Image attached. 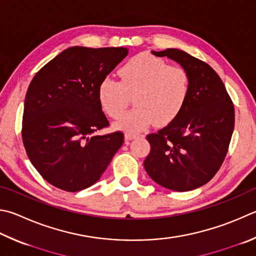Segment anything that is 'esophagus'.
I'll list each match as a JSON object with an SVG mask.
<instances>
[{"label": "esophagus", "instance_id": "obj_1", "mask_svg": "<svg viewBox=\"0 0 256 256\" xmlns=\"http://www.w3.org/2000/svg\"><path fill=\"white\" fill-rule=\"evenodd\" d=\"M136 136H138L136 134H132V133H125V136H124L125 140H126V141H131V140H134V138H136Z\"/></svg>", "mask_w": 256, "mask_h": 256}]
</instances>
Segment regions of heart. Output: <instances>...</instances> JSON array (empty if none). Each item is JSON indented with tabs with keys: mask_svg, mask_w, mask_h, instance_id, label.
Instances as JSON below:
<instances>
[{
	"mask_svg": "<svg viewBox=\"0 0 256 256\" xmlns=\"http://www.w3.org/2000/svg\"><path fill=\"white\" fill-rule=\"evenodd\" d=\"M120 82L105 78L97 90L102 108L110 118H120L134 95L137 108L122 116L115 128L128 133L148 125L166 126L178 118L188 100L190 82L182 67L168 66L164 59L140 54L118 70Z\"/></svg>",
	"mask_w": 256,
	"mask_h": 256,
	"instance_id": "1",
	"label": "heart"
}]
</instances>
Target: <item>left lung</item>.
<instances>
[{"label": "left lung", "instance_id": "obj_1", "mask_svg": "<svg viewBox=\"0 0 256 256\" xmlns=\"http://www.w3.org/2000/svg\"><path fill=\"white\" fill-rule=\"evenodd\" d=\"M151 52L178 62L188 74L190 90L178 118L146 136L151 151L144 169L162 187L189 192L207 184L220 170L234 131V105L208 64L179 49Z\"/></svg>", "mask_w": 256, "mask_h": 256}]
</instances>
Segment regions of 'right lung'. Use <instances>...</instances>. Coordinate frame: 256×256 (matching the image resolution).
<instances>
[{
  "label": "right lung",
  "instance_id": "right-lung-1",
  "mask_svg": "<svg viewBox=\"0 0 256 256\" xmlns=\"http://www.w3.org/2000/svg\"><path fill=\"white\" fill-rule=\"evenodd\" d=\"M128 54L123 47H70L30 82L22 140L31 164L54 187L70 192L90 187L122 146V132L94 133L110 125L97 95L100 84Z\"/></svg>",
  "mask_w": 256,
  "mask_h": 256
}]
</instances>
